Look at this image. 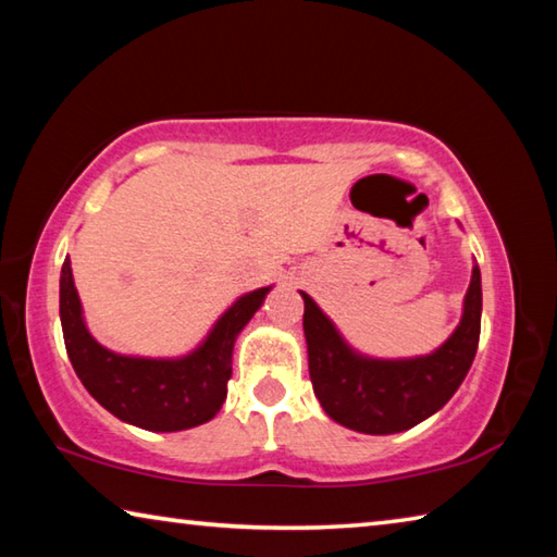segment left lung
<instances>
[{
    "label": "left lung",
    "instance_id": "obj_1",
    "mask_svg": "<svg viewBox=\"0 0 557 557\" xmlns=\"http://www.w3.org/2000/svg\"><path fill=\"white\" fill-rule=\"evenodd\" d=\"M305 336L309 379L329 418L366 435L410 430L437 412L465 381L482 332V275L474 265L465 314L435 354L408 361H375L358 356L326 314L305 295Z\"/></svg>",
    "mask_w": 557,
    "mask_h": 557
}]
</instances>
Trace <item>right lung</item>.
Returning a JSON list of instances; mask_svg holds the SVG:
<instances>
[{
  "label": "right lung",
  "mask_w": 557,
  "mask_h": 557,
  "mask_svg": "<svg viewBox=\"0 0 557 557\" xmlns=\"http://www.w3.org/2000/svg\"><path fill=\"white\" fill-rule=\"evenodd\" d=\"M270 287L240 297L215 322L209 338L184 358H129L108 351L88 334L73 285L71 260L61 268V326L65 351L81 383L115 418L152 432L209 422L228 395L233 344L258 312Z\"/></svg>",
  "instance_id": "right-lung-1"
}]
</instances>
